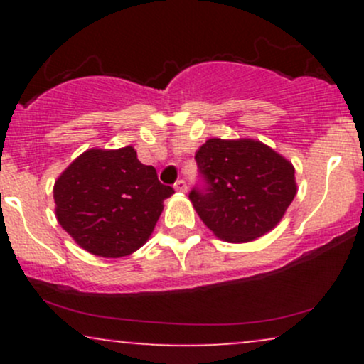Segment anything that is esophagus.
<instances>
[{"label":"esophagus","mask_w":364,"mask_h":364,"mask_svg":"<svg viewBox=\"0 0 364 364\" xmlns=\"http://www.w3.org/2000/svg\"><path fill=\"white\" fill-rule=\"evenodd\" d=\"M174 190L176 191H179V193H185V191L188 190V186H186V183L183 181V179H178L176 183H174Z\"/></svg>","instance_id":"obj_1"}]
</instances>
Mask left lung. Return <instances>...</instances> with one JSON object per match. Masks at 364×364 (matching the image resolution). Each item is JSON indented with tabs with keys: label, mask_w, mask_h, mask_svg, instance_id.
Wrapping results in <instances>:
<instances>
[{
	"label": "left lung",
	"mask_w": 364,
	"mask_h": 364,
	"mask_svg": "<svg viewBox=\"0 0 364 364\" xmlns=\"http://www.w3.org/2000/svg\"><path fill=\"white\" fill-rule=\"evenodd\" d=\"M205 191L190 200L203 224L228 243H250L282 220L298 193L294 166L253 139H208L195 154Z\"/></svg>",
	"instance_id": "obj_1"
}]
</instances>
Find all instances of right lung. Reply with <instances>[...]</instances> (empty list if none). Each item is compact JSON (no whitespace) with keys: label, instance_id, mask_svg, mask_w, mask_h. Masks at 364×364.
Segmentation results:
<instances>
[{"label":"right lung","instance_id":"right-lung-1","mask_svg":"<svg viewBox=\"0 0 364 364\" xmlns=\"http://www.w3.org/2000/svg\"><path fill=\"white\" fill-rule=\"evenodd\" d=\"M173 193L132 145L85 150L53 188L61 228L80 248L104 258L127 257L147 243Z\"/></svg>","mask_w":364,"mask_h":364}]
</instances>
